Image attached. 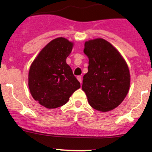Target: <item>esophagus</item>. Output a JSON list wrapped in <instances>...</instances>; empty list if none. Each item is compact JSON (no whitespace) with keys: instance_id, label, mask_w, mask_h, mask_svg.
Returning <instances> with one entry per match:
<instances>
[{"instance_id":"34e87169","label":"esophagus","mask_w":152,"mask_h":152,"mask_svg":"<svg viewBox=\"0 0 152 152\" xmlns=\"http://www.w3.org/2000/svg\"><path fill=\"white\" fill-rule=\"evenodd\" d=\"M77 80H79V82L80 83V84H82V77H81V76H77Z\"/></svg>"}]
</instances>
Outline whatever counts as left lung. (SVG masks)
Listing matches in <instances>:
<instances>
[{"instance_id":"8db88e82","label":"left lung","mask_w":152,"mask_h":152,"mask_svg":"<svg viewBox=\"0 0 152 152\" xmlns=\"http://www.w3.org/2000/svg\"><path fill=\"white\" fill-rule=\"evenodd\" d=\"M88 72L83 77L82 90L90 105L100 112L110 111L123 101L130 87V73L119 51L101 38L84 43Z\"/></svg>"}]
</instances>
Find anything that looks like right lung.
<instances>
[{
  "label": "right lung",
  "instance_id": "obj_1",
  "mask_svg": "<svg viewBox=\"0 0 152 152\" xmlns=\"http://www.w3.org/2000/svg\"><path fill=\"white\" fill-rule=\"evenodd\" d=\"M74 43L58 37L47 44L31 64L28 85L35 100L48 109L64 105L80 88L66 58Z\"/></svg>",
  "mask_w": 152,
  "mask_h": 152
}]
</instances>
